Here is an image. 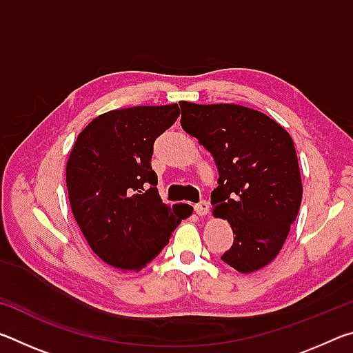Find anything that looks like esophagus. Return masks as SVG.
I'll list each match as a JSON object with an SVG mask.
<instances>
[{"label":"esophagus","instance_id":"34e87169","mask_svg":"<svg viewBox=\"0 0 353 353\" xmlns=\"http://www.w3.org/2000/svg\"><path fill=\"white\" fill-rule=\"evenodd\" d=\"M210 210V205H208L207 201H201L194 205V212L199 214V216H205V214Z\"/></svg>","mask_w":353,"mask_h":353}]
</instances>
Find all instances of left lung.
Wrapping results in <instances>:
<instances>
[{"instance_id": "left-lung-1", "label": "left lung", "mask_w": 353, "mask_h": 353, "mask_svg": "<svg viewBox=\"0 0 353 353\" xmlns=\"http://www.w3.org/2000/svg\"><path fill=\"white\" fill-rule=\"evenodd\" d=\"M181 126L218 166L214 216L227 218L234 244L221 260L249 274L276 259L302 201V181L290 134L259 110L236 104L182 101Z\"/></svg>"}]
</instances>
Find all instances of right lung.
<instances>
[{
	"instance_id": "right-lung-1",
	"label": "right lung",
	"mask_w": 353,
	"mask_h": 353,
	"mask_svg": "<svg viewBox=\"0 0 353 353\" xmlns=\"http://www.w3.org/2000/svg\"><path fill=\"white\" fill-rule=\"evenodd\" d=\"M179 115L177 104L110 110L77 135L70 152L71 212L93 252L121 271L152 261L193 212L163 204L151 166L155 139Z\"/></svg>"
}]
</instances>
